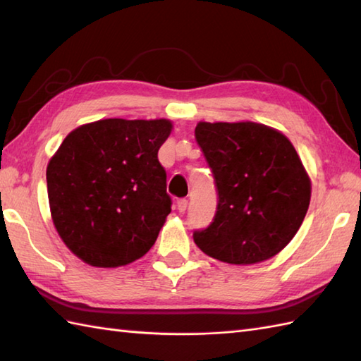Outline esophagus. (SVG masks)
I'll list each match as a JSON object with an SVG mask.
<instances>
[{
  "label": "esophagus",
  "mask_w": 361,
  "mask_h": 361,
  "mask_svg": "<svg viewBox=\"0 0 361 361\" xmlns=\"http://www.w3.org/2000/svg\"><path fill=\"white\" fill-rule=\"evenodd\" d=\"M188 208V200L186 198H180L178 202H176V209H178L180 212H185Z\"/></svg>",
  "instance_id": "obj_1"
}]
</instances>
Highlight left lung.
<instances>
[{
    "instance_id": "obj_1",
    "label": "left lung",
    "mask_w": 361,
    "mask_h": 361,
    "mask_svg": "<svg viewBox=\"0 0 361 361\" xmlns=\"http://www.w3.org/2000/svg\"><path fill=\"white\" fill-rule=\"evenodd\" d=\"M195 137L216 180L212 224L194 233L204 255L233 265L271 259L307 214L309 173L279 130L257 122H198Z\"/></svg>"
}]
</instances>
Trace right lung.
<instances>
[{
	"mask_svg": "<svg viewBox=\"0 0 361 361\" xmlns=\"http://www.w3.org/2000/svg\"><path fill=\"white\" fill-rule=\"evenodd\" d=\"M169 119H101L68 135L46 169L51 217L73 255L99 268L142 257L171 214L158 150Z\"/></svg>",
	"mask_w": 361,
	"mask_h": 361,
	"instance_id": "1",
	"label": "right lung"
}]
</instances>
